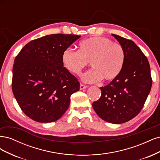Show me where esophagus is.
<instances>
[{"label": "esophagus", "instance_id": "esophagus-1", "mask_svg": "<svg viewBox=\"0 0 160 160\" xmlns=\"http://www.w3.org/2000/svg\"><path fill=\"white\" fill-rule=\"evenodd\" d=\"M88 88V86H87V85H83V84H82V83L80 84V89H81V90L84 89H85V88Z\"/></svg>", "mask_w": 160, "mask_h": 160}]
</instances>
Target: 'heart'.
I'll return each instance as SVG.
<instances>
[{
  "label": "heart",
  "instance_id": "1",
  "mask_svg": "<svg viewBox=\"0 0 160 160\" xmlns=\"http://www.w3.org/2000/svg\"><path fill=\"white\" fill-rule=\"evenodd\" d=\"M61 60L65 69L74 75H80L89 62L92 69L85 72L82 80L93 83L103 79L117 78L123 68L125 52L122 45L109 38L95 37L81 41L78 51L67 48L62 53Z\"/></svg>",
  "mask_w": 160,
  "mask_h": 160
}]
</instances>
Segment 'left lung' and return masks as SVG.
I'll use <instances>...</instances> for the list:
<instances>
[{"instance_id": "1", "label": "left lung", "mask_w": 160, "mask_h": 160, "mask_svg": "<svg viewBox=\"0 0 160 160\" xmlns=\"http://www.w3.org/2000/svg\"><path fill=\"white\" fill-rule=\"evenodd\" d=\"M112 35L124 49L123 68L117 78L100 88L101 98L92 105L100 118L120 124L141 111L151 90L152 79L149 61L137 45L132 40Z\"/></svg>"}]
</instances>
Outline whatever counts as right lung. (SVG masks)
I'll return each instance as SVG.
<instances>
[{"label": "right lung", "instance_id": "1", "mask_svg": "<svg viewBox=\"0 0 160 160\" xmlns=\"http://www.w3.org/2000/svg\"><path fill=\"white\" fill-rule=\"evenodd\" d=\"M81 36L55 34L28 42L14 59L12 89L23 113L37 122H53L69 108L79 82L63 67L62 53Z\"/></svg>", "mask_w": 160, "mask_h": 160}]
</instances>
